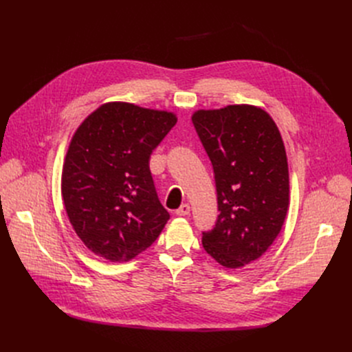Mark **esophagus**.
Wrapping results in <instances>:
<instances>
[{
    "mask_svg": "<svg viewBox=\"0 0 352 352\" xmlns=\"http://www.w3.org/2000/svg\"><path fill=\"white\" fill-rule=\"evenodd\" d=\"M190 211H191V207H190L188 204H182V206L175 211V214H177V215H181V217H186V215L190 214Z\"/></svg>",
    "mask_w": 352,
    "mask_h": 352,
    "instance_id": "1",
    "label": "esophagus"
}]
</instances>
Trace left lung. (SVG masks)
I'll return each instance as SVG.
<instances>
[{
	"instance_id": "obj_1",
	"label": "left lung",
	"mask_w": 352,
	"mask_h": 352,
	"mask_svg": "<svg viewBox=\"0 0 352 352\" xmlns=\"http://www.w3.org/2000/svg\"><path fill=\"white\" fill-rule=\"evenodd\" d=\"M192 124L212 164L219 211L215 227L202 231V247L221 265L239 268L260 258L284 224V142L272 118L252 105L197 111Z\"/></svg>"
}]
</instances>
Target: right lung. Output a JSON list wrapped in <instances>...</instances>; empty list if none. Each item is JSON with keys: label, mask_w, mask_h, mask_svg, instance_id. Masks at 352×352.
I'll return each mask as SVG.
<instances>
[{"label": "right lung", "mask_w": 352, "mask_h": 352, "mask_svg": "<svg viewBox=\"0 0 352 352\" xmlns=\"http://www.w3.org/2000/svg\"><path fill=\"white\" fill-rule=\"evenodd\" d=\"M175 122L165 111L108 102L74 134L63 170V199L69 223L94 254L109 261L131 260L170 219L150 158Z\"/></svg>", "instance_id": "obj_1"}]
</instances>
